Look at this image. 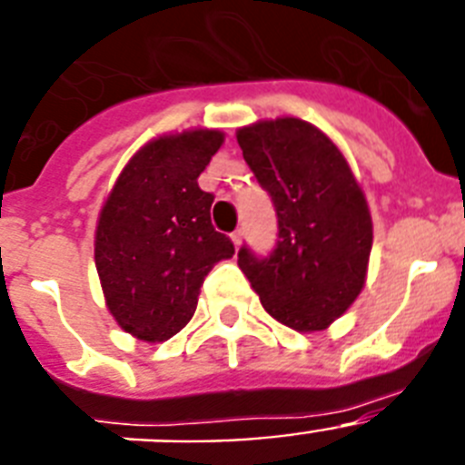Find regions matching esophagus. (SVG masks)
Returning <instances> with one entry per match:
<instances>
[{
	"label": "esophagus",
	"mask_w": 465,
	"mask_h": 465,
	"mask_svg": "<svg viewBox=\"0 0 465 465\" xmlns=\"http://www.w3.org/2000/svg\"><path fill=\"white\" fill-rule=\"evenodd\" d=\"M230 240H232V244H235V249H240L242 240H244V232H242V230H235V232L230 235Z\"/></svg>",
	"instance_id": "1"
}]
</instances>
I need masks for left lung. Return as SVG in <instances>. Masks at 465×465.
<instances>
[{
	"instance_id": "1",
	"label": "left lung",
	"mask_w": 465,
	"mask_h": 465,
	"mask_svg": "<svg viewBox=\"0 0 465 465\" xmlns=\"http://www.w3.org/2000/svg\"><path fill=\"white\" fill-rule=\"evenodd\" d=\"M237 143L279 223L274 252L258 258L242 246L237 265L272 319L326 331L365 286L372 219L363 188L335 142L300 118L240 127Z\"/></svg>"
}]
</instances>
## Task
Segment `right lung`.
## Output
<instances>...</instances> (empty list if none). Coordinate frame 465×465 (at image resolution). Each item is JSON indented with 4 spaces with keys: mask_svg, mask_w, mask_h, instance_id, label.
<instances>
[{
    "mask_svg": "<svg viewBox=\"0 0 465 465\" xmlns=\"http://www.w3.org/2000/svg\"><path fill=\"white\" fill-rule=\"evenodd\" d=\"M221 143L223 133L207 127L151 139L102 204L94 268L111 316L133 338L176 335L195 314L209 270L235 253L209 219L213 195L197 186Z\"/></svg>",
    "mask_w": 465,
    "mask_h": 465,
    "instance_id": "right-lung-1",
    "label": "right lung"
}]
</instances>
